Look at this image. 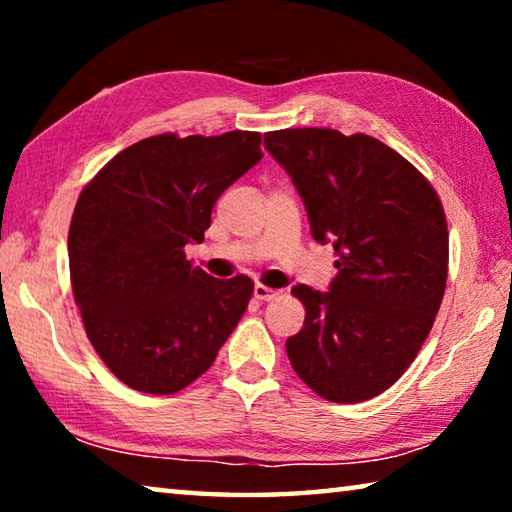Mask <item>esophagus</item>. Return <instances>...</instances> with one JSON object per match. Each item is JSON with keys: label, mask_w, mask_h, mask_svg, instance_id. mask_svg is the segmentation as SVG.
<instances>
[{"label": "esophagus", "mask_w": 512, "mask_h": 512, "mask_svg": "<svg viewBox=\"0 0 512 512\" xmlns=\"http://www.w3.org/2000/svg\"><path fill=\"white\" fill-rule=\"evenodd\" d=\"M253 296H255L257 300H273V298L280 296V291H275V289H268V287H264V284H255V289H253Z\"/></svg>", "instance_id": "34e87169"}]
</instances>
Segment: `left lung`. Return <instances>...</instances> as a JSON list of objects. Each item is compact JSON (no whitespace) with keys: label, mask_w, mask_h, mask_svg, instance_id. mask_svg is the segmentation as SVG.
<instances>
[{"label":"left lung","mask_w":512,"mask_h":512,"mask_svg":"<svg viewBox=\"0 0 512 512\" xmlns=\"http://www.w3.org/2000/svg\"><path fill=\"white\" fill-rule=\"evenodd\" d=\"M264 146L296 185L311 237L336 253L329 291H291L307 311L287 339L291 366L329 402L370 400L411 366L443 302V205L411 162L370 135L289 128L266 133Z\"/></svg>","instance_id":"obj_1"}]
</instances>
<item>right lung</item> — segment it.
Wrapping results in <instances>:
<instances>
[{
  "label": "right lung",
  "instance_id": "add662e5",
  "mask_svg": "<svg viewBox=\"0 0 512 512\" xmlns=\"http://www.w3.org/2000/svg\"><path fill=\"white\" fill-rule=\"evenodd\" d=\"M262 135L146 137L117 153L79 196L67 253L92 348L142 393L183 391L212 366L244 316L253 280H216L187 262L212 207L262 160Z\"/></svg>",
  "mask_w": 512,
  "mask_h": 512
}]
</instances>
